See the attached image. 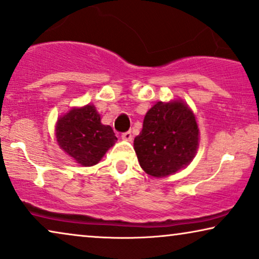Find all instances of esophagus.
<instances>
[{
  "instance_id": "esophagus-1",
  "label": "esophagus",
  "mask_w": 259,
  "mask_h": 259,
  "mask_svg": "<svg viewBox=\"0 0 259 259\" xmlns=\"http://www.w3.org/2000/svg\"><path fill=\"white\" fill-rule=\"evenodd\" d=\"M122 139L123 140H125V141H130V142H132L133 141V133L130 132H125V133H123L122 134Z\"/></svg>"
}]
</instances>
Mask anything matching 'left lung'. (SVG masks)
Returning <instances> with one entry per match:
<instances>
[{"instance_id": "left-lung-1", "label": "left lung", "mask_w": 259, "mask_h": 259, "mask_svg": "<svg viewBox=\"0 0 259 259\" xmlns=\"http://www.w3.org/2000/svg\"><path fill=\"white\" fill-rule=\"evenodd\" d=\"M199 127L184 101L157 102L147 112L142 132L134 140L140 165L147 174L164 178L185 168L195 156Z\"/></svg>"}]
</instances>
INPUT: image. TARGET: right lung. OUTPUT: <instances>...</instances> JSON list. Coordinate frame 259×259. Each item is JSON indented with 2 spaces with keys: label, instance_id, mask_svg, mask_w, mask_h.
Returning <instances> with one entry per match:
<instances>
[{
  "label": "right lung",
  "instance_id": "1",
  "mask_svg": "<svg viewBox=\"0 0 259 259\" xmlns=\"http://www.w3.org/2000/svg\"><path fill=\"white\" fill-rule=\"evenodd\" d=\"M55 136L61 149L84 167L97 164L117 140L112 127L102 124L92 104L73 108L61 116Z\"/></svg>",
  "mask_w": 259,
  "mask_h": 259
}]
</instances>
